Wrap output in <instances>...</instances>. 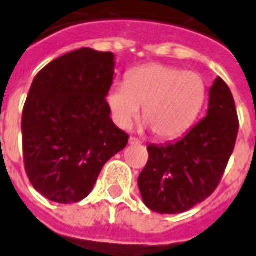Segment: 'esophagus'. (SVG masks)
Returning a JSON list of instances; mask_svg holds the SVG:
<instances>
[{"label": "esophagus", "mask_w": 256, "mask_h": 256, "mask_svg": "<svg viewBox=\"0 0 256 256\" xmlns=\"http://www.w3.org/2000/svg\"><path fill=\"white\" fill-rule=\"evenodd\" d=\"M128 144H140V142L136 140V138H134V136H130V140H128Z\"/></svg>", "instance_id": "obj_1"}]
</instances>
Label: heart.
<instances>
[{
	"instance_id": "1",
	"label": "heart",
	"mask_w": 256,
	"mask_h": 256,
	"mask_svg": "<svg viewBox=\"0 0 256 256\" xmlns=\"http://www.w3.org/2000/svg\"><path fill=\"white\" fill-rule=\"evenodd\" d=\"M207 88L198 73L174 66L150 64L130 70L126 82L116 84L108 92L112 120L128 128L140 116L160 140L182 136L202 110Z\"/></svg>"
}]
</instances>
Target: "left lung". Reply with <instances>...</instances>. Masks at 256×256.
Masks as SVG:
<instances>
[{"label": "left lung", "mask_w": 256, "mask_h": 256, "mask_svg": "<svg viewBox=\"0 0 256 256\" xmlns=\"http://www.w3.org/2000/svg\"><path fill=\"white\" fill-rule=\"evenodd\" d=\"M207 116L182 138L148 144L138 178L144 203L160 214H179L208 198L234 152L239 122L234 96L218 77L208 92Z\"/></svg>", "instance_id": "left-lung-1"}]
</instances>
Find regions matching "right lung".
I'll return each mask as SVG.
<instances>
[{"instance_id":"add662e5","label":"right lung","mask_w":256,"mask_h":256,"mask_svg":"<svg viewBox=\"0 0 256 256\" xmlns=\"http://www.w3.org/2000/svg\"><path fill=\"white\" fill-rule=\"evenodd\" d=\"M114 68L112 53L82 48L34 78L22 112L24 162L30 183L49 200L86 198L104 164L128 144L106 102Z\"/></svg>"}]
</instances>
